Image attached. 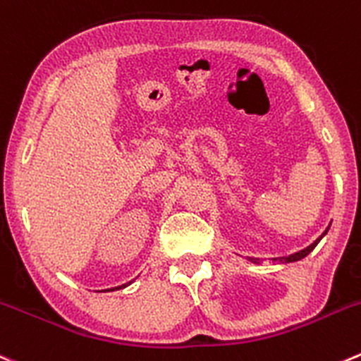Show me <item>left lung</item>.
I'll use <instances>...</instances> for the list:
<instances>
[{
    "instance_id": "8db88e82",
    "label": "left lung",
    "mask_w": 361,
    "mask_h": 361,
    "mask_svg": "<svg viewBox=\"0 0 361 361\" xmlns=\"http://www.w3.org/2000/svg\"><path fill=\"white\" fill-rule=\"evenodd\" d=\"M328 229H330V227H328ZM328 229H326V231H324V233H323V234H321V236H319V238H317V240H316V241H314V243H312V245H309V247H307V248H303V250H300V252H295V254L288 255V257H279V261H281V262H295V261H300V259L307 257V255H309V254H310V252H312V250H314V248H316V245H317V243H319V241H321V238H323V236H324V234H326V233H328ZM250 261L257 262V259H250ZM274 261H277V259H274Z\"/></svg>"
}]
</instances>
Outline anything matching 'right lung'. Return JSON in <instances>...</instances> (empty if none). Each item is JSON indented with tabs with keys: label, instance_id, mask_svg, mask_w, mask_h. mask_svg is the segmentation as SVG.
<instances>
[{
	"label": "right lung",
	"instance_id": "1",
	"mask_svg": "<svg viewBox=\"0 0 361 361\" xmlns=\"http://www.w3.org/2000/svg\"><path fill=\"white\" fill-rule=\"evenodd\" d=\"M128 284H130V282H128ZM128 284H123V286H120V288H127V286H128ZM116 289H118V288H116Z\"/></svg>",
	"mask_w": 361,
	"mask_h": 361
}]
</instances>
